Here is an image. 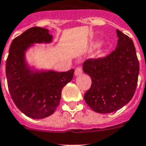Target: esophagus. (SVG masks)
<instances>
[{
	"mask_svg": "<svg viewBox=\"0 0 146 146\" xmlns=\"http://www.w3.org/2000/svg\"><path fill=\"white\" fill-rule=\"evenodd\" d=\"M82 73H83V69L81 66L76 67V69H75V75H76V76H80V75Z\"/></svg>",
	"mask_w": 146,
	"mask_h": 146,
	"instance_id": "1",
	"label": "esophagus"
}]
</instances>
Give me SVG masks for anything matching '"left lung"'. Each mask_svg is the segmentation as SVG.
Here are the masks:
<instances>
[{"label":"left lung","mask_w":146,"mask_h":146,"mask_svg":"<svg viewBox=\"0 0 146 146\" xmlns=\"http://www.w3.org/2000/svg\"><path fill=\"white\" fill-rule=\"evenodd\" d=\"M116 49L104 57L88 58L84 72L92 78V86L84 98L93 111L110 113L127 104L138 84L139 62L135 45L128 36L116 30Z\"/></svg>","instance_id":"obj_1"}]
</instances>
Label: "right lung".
Wrapping results in <instances>:
<instances>
[{"instance_id": "1", "label": "right lung", "mask_w": 146, "mask_h": 146, "mask_svg": "<svg viewBox=\"0 0 146 146\" xmlns=\"http://www.w3.org/2000/svg\"><path fill=\"white\" fill-rule=\"evenodd\" d=\"M47 29L32 27L12 40L6 61L8 90L15 106L26 116L43 119L59 105L63 87L72 80L74 70L67 72H35L25 62V51L34 43H50Z\"/></svg>"}]
</instances>
